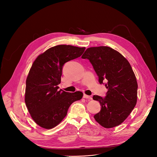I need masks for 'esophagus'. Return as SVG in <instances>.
<instances>
[{"label":"esophagus","instance_id":"obj_1","mask_svg":"<svg viewBox=\"0 0 157 157\" xmlns=\"http://www.w3.org/2000/svg\"><path fill=\"white\" fill-rule=\"evenodd\" d=\"M83 98H88V99H90V100H92V97H90V96H89V95H86V94H84V95H83Z\"/></svg>","mask_w":157,"mask_h":157}]
</instances>
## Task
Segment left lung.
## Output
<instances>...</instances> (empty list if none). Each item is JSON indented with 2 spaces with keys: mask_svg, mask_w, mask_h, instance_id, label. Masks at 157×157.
<instances>
[{
  "mask_svg": "<svg viewBox=\"0 0 157 157\" xmlns=\"http://www.w3.org/2000/svg\"><path fill=\"white\" fill-rule=\"evenodd\" d=\"M82 59H88L98 77V82L108 88L103 98L94 95L101 109L94 115L97 122L107 128L120 125L136 105L137 83L128 60L118 52L108 46L86 49Z\"/></svg>",
  "mask_w": 157,
  "mask_h": 157,
  "instance_id": "8db88e82",
  "label": "left lung"
}]
</instances>
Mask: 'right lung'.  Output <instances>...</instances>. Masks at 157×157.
Here are the masks:
<instances>
[{
  "mask_svg": "<svg viewBox=\"0 0 157 157\" xmlns=\"http://www.w3.org/2000/svg\"><path fill=\"white\" fill-rule=\"evenodd\" d=\"M85 48L58 45L39 55L33 63L26 80L25 102L38 125L50 129L62 121L70 105L81 99L83 93L59 90L63 65L77 59Z\"/></svg>",
  "mask_w": 157,
  "mask_h": 157,
  "instance_id": "obj_1",
  "label": "right lung"
}]
</instances>
